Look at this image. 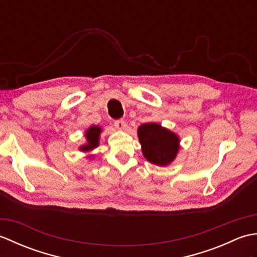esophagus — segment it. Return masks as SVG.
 Listing matches in <instances>:
<instances>
[{
    "label": "esophagus",
    "mask_w": 257,
    "mask_h": 257,
    "mask_svg": "<svg viewBox=\"0 0 257 257\" xmlns=\"http://www.w3.org/2000/svg\"><path fill=\"white\" fill-rule=\"evenodd\" d=\"M114 127H116L118 130H124L125 128H127V123H125L124 120L122 119H119V120H116V121L113 122Z\"/></svg>",
    "instance_id": "obj_1"
}]
</instances>
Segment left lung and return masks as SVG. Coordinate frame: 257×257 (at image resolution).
Here are the masks:
<instances>
[{
	"instance_id": "obj_1",
	"label": "left lung",
	"mask_w": 257,
	"mask_h": 257,
	"mask_svg": "<svg viewBox=\"0 0 257 257\" xmlns=\"http://www.w3.org/2000/svg\"><path fill=\"white\" fill-rule=\"evenodd\" d=\"M138 138L143 154L149 162L165 167L176 159L180 139L161 124L156 122L141 124L138 128Z\"/></svg>"
}]
</instances>
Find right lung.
I'll list each match as a JSON object with an SVG mask.
<instances>
[{
	"instance_id": "add662e5",
	"label": "right lung",
	"mask_w": 257,
	"mask_h": 257,
	"mask_svg": "<svg viewBox=\"0 0 257 257\" xmlns=\"http://www.w3.org/2000/svg\"><path fill=\"white\" fill-rule=\"evenodd\" d=\"M100 133H101V128L98 127V125H91L89 129H87L85 132V137H86L87 143L81 146L79 150L83 152H88L97 148L98 145H99Z\"/></svg>"
}]
</instances>
